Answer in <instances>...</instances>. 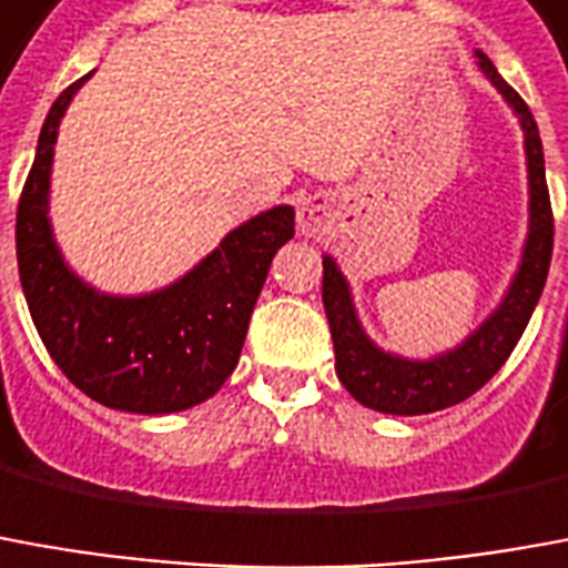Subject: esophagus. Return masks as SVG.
<instances>
[{"label": "esophagus", "instance_id": "esophagus-1", "mask_svg": "<svg viewBox=\"0 0 568 568\" xmlns=\"http://www.w3.org/2000/svg\"><path fill=\"white\" fill-rule=\"evenodd\" d=\"M328 230V205L320 196H307L297 205V233L307 240H320Z\"/></svg>", "mask_w": 568, "mask_h": 568}]
</instances>
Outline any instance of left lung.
<instances>
[{"label":"left lung","mask_w":568,"mask_h":568,"mask_svg":"<svg viewBox=\"0 0 568 568\" xmlns=\"http://www.w3.org/2000/svg\"><path fill=\"white\" fill-rule=\"evenodd\" d=\"M474 54L483 77L489 79L507 106L517 113L523 146H526V172H529V233L523 243L519 267L507 285L501 304L452 351L436 353L430 359H408L399 353L381 351L368 338L356 316L351 283L344 280L338 261L323 255V304L335 341L338 378L356 403L384 415H427L477 394L514 353L538 297L545 292L550 252H554V215L547 196L541 134L526 101L501 79L495 63L483 51Z\"/></svg>","instance_id":"obj_1"}]
</instances>
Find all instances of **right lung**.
Returning a JSON list of instances; mask_svg holds the SVG:
<instances>
[{
  "label": "right lung",
  "mask_w": 568,
  "mask_h": 568,
  "mask_svg": "<svg viewBox=\"0 0 568 568\" xmlns=\"http://www.w3.org/2000/svg\"><path fill=\"white\" fill-rule=\"evenodd\" d=\"M91 77V73H89ZM82 77L51 104L18 205V271L36 332L94 403L134 415L200 406L240 363L273 255L295 236V209L273 205L230 230L181 280L146 295H106L61 255L49 217L58 129Z\"/></svg>",
  "instance_id": "1"
}]
</instances>
